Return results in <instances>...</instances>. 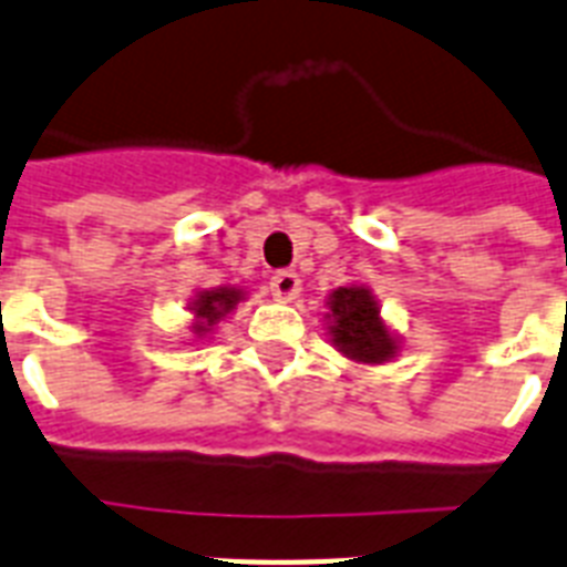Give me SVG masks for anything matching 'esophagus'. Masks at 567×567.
Instances as JSON below:
<instances>
[{
    "instance_id": "obj_1",
    "label": "esophagus",
    "mask_w": 567,
    "mask_h": 567,
    "mask_svg": "<svg viewBox=\"0 0 567 567\" xmlns=\"http://www.w3.org/2000/svg\"><path fill=\"white\" fill-rule=\"evenodd\" d=\"M299 288H302V282H299V276L293 274V270H279V274H274V279H270V293H274L276 299H293L299 293Z\"/></svg>"
}]
</instances>
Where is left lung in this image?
<instances>
[{"label": "left lung", "instance_id": "obj_1", "mask_svg": "<svg viewBox=\"0 0 567 567\" xmlns=\"http://www.w3.org/2000/svg\"><path fill=\"white\" fill-rule=\"evenodd\" d=\"M329 331L343 355L363 363H381L395 355V338L381 323L379 306L367 288H338L329 297Z\"/></svg>", "mask_w": 567, "mask_h": 567}]
</instances>
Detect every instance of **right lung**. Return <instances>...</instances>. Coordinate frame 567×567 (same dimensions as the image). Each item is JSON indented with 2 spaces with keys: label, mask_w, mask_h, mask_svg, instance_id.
<instances>
[{
  "label": "right lung",
  "mask_w": 567,
  "mask_h": 567,
  "mask_svg": "<svg viewBox=\"0 0 567 567\" xmlns=\"http://www.w3.org/2000/svg\"><path fill=\"white\" fill-rule=\"evenodd\" d=\"M238 299H241V291H236V288H218V291L200 293V297L192 302V311H195L197 317L195 331H206L209 326L218 323L220 317L236 308Z\"/></svg>",
  "instance_id": "add662e5"
}]
</instances>
